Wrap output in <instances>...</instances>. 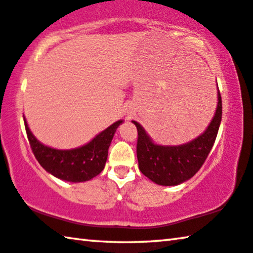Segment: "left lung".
I'll return each instance as SVG.
<instances>
[{"mask_svg": "<svg viewBox=\"0 0 253 253\" xmlns=\"http://www.w3.org/2000/svg\"><path fill=\"white\" fill-rule=\"evenodd\" d=\"M222 119V99L217 90V107L207 130L198 138L177 146L158 145L152 140L140 124L137 127V160L140 172L158 185L174 186L198 173L215 142Z\"/></svg>", "mask_w": 253, "mask_h": 253, "instance_id": "left-lung-1", "label": "left lung"}]
</instances>
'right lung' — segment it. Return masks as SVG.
Wrapping results in <instances>:
<instances>
[{
	"label": "right lung",
	"mask_w": 253,
	"mask_h": 253,
	"mask_svg": "<svg viewBox=\"0 0 253 253\" xmlns=\"http://www.w3.org/2000/svg\"><path fill=\"white\" fill-rule=\"evenodd\" d=\"M23 119L30 146L40 165L53 176L72 183L89 181L101 173L111 140L117 127L123 123V121L114 123L84 146L55 149L40 143L30 130L24 117Z\"/></svg>",
	"instance_id": "add662e5"
}]
</instances>
